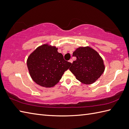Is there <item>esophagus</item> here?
Masks as SVG:
<instances>
[{"instance_id":"34e87169","label":"esophagus","mask_w":129,"mask_h":129,"mask_svg":"<svg viewBox=\"0 0 129 129\" xmlns=\"http://www.w3.org/2000/svg\"><path fill=\"white\" fill-rule=\"evenodd\" d=\"M69 62H70V63H72V62H73V60H72V59H71L69 60Z\"/></svg>"}]
</instances>
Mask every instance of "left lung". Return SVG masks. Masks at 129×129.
I'll return each mask as SVG.
<instances>
[{
  "label": "left lung",
  "instance_id": "1",
  "mask_svg": "<svg viewBox=\"0 0 129 129\" xmlns=\"http://www.w3.org/2000/svg\"><path fill=\"white\" fill-rule=\"evenodd\" d=\"M76 60L71 64L69 70L76 79L84 84H92L100 78L105 66L102 58L89 47H79L73 52Z\"/></svg>",
  "mask_w": 129,
  "mask_h": 129
}]
</instances>
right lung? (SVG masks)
<instances>
[{"label": "right lung", "instance_id": "1", "mask_svg": "<svg viewBox=\"0 0 129 129\" xmlns=\"http://www.w3.org/2000/svg\"><path fill=\"white\" fill-rule=\"evenodd\" d=\"M71 63L64 60L58 48L45 44L38 47L28 57L27 65L31 78L37 84L52 87L58 83Z\"/></svg>", "mask_w": 129, "mask_h": 129}]
</instances>
